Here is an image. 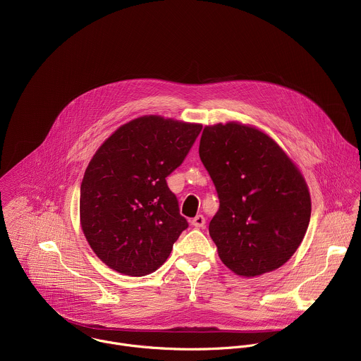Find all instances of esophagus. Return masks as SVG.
Wrapping results in <instances>:
<instances>
[{"label":"esophagus","instance_id":"34e87169","mask_svg":"<svg viewBox=\"0 0 361 361\" xmlns=\"http://www.w3.org/2000/svg\"><path fill=\"white\" fill-rule=\"evenodd\" d=\"M192 226L193 227H196V228H202V227H204L206 226V219L202 216V214H199V216H196L195 219H192Z\"/></svg>","mask_w":361,"mask_h":361}]
</instances>
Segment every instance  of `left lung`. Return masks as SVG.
I'll return each mask as SVG.
<instances>
[{
    "label": "left lung",
    "mask_w": 361,
    "mask_h": 361,
    "mask_svg": "<svg viewBox=\"0 0 361 361\" xmlns=\"http://www.w3.org/2000/svg\"><path fill=\"white\" fill-rule=\"evenodd\" d=\"M199 155L220 202L209 233L224 265L243 276L283 265L310 220L296 166L267 134L237 123L206 127Z\"/></svg>",
    "instance_id": "obj_1"
}]
</instances>
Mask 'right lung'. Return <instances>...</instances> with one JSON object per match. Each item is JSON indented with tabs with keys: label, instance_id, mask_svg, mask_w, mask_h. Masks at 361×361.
<instances>
[{
	"label": "right lung",
	"instance_id": "add662e5",
	"mask_svg": "<svg viewBox=\"0 0 361 361\" xmlns=\"http://www.w3.org/2000/svg\"><path fill=\"white\" fill-rule=\"evenodd\" d=\"M200 124L141 117L97 149L80 186L83 233L110 268L131 276L154 272L188 228L166 176L182 165Z\"/></svg>",
	"mask_w": 361,
	"mask_h": 361
}]
</instances>
